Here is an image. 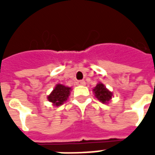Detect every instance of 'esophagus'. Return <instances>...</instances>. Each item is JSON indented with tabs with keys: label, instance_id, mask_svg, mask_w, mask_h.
<instances>
[{
	"label": "esophagus",
	"instance_id": "esophagus-1",
	"mask_svg": "<svg viewBox=\"0 0 155 155\" xmlns=\"http://www.w3.org/2000/svg\"><path fill=\"white\" fill-rule=\"evenodd\" d=\"M77 84H79V85H84V84H85V81H78Z\"/></svg>",
	"mask_w": 155,
	"mask_h": 155
}]
</instances>
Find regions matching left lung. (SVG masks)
I'll use <instances>...</instances> for the list:
<instances>
[{"label": "left lung", "mask_w": 155, "mask_h": 155, "mask_svg": "<svg viewBox=\"0 0 155 155\" xmlns=\"http://www.w3.org/2000/svg\"><path fill=\"white\" fill-rule=\"evenodd\" d=\"M94 92L95 94L96 98H98V100L101 101L102 103H107L108 101H110L112 97V93L110 91H109L104 87V85L103 84H98L94 89Z\"/></svg>", "instance_id": "obj_1"}]
</instances>
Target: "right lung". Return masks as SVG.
Here are the masks:
<instances>
[{
	"label": "right lung",
	"instance_id": "add662e5",
	"mask_svg": "<svg viewBox=\"0 0 155 155\" xmlns=\"http://www.w3.org/2000/svg\"><path fill=\"white\" fill-rule=\"evenodd\" d=\"M71 90V88L66 87L63 84H57L54 89V91L48 96V100L52 102L54 105L59 106L67 100V98L70 95Z\"/></svg>",
	"mask_w": 155,
	"mask_h": 155
}]
</instances>
